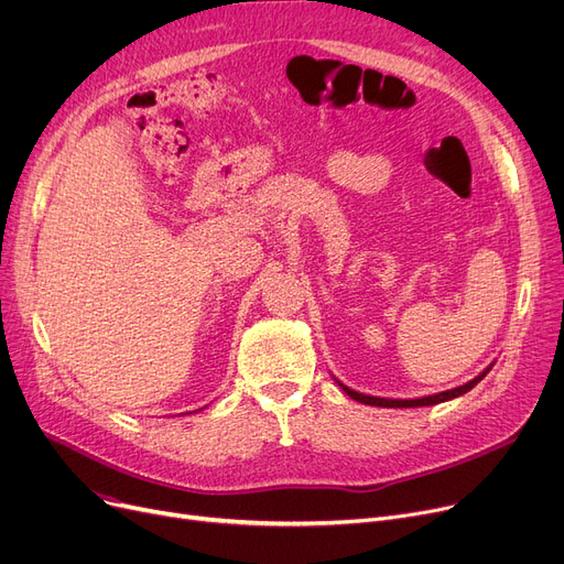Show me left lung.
Segmentation results:
<instances>
[{
  "instance_id": "obj_1",
  "label": "left lung",
  "mask_w": 564,
  "mask_h": 564,
  "mask_svg": "<svg viewBox=\"0 0 564 564\" xmlns=\"http://www.w3.org/2000/svg\"><path fill=\"white\" fill-rule=\"evenodd\" d=\"M494 366V364H491ZM491 366L489 368H485L478 377H473L470 381H466V383H462V387H457V389H451V391H441V393H436V395H425V398H416V400H393V398H375V395H366V393H359V391H354V389H349V387H345V383H340L336 377V383L338 387L343 389V393H347L351 400H357V402H364V404H370V406H393V409H406V406H430V404H438V402H448V400H453V398H459V395H464V393H468L473 387H476L478 381H482L485 377H487V372L491 370Z\"/></svg>"
}]
</instances>
